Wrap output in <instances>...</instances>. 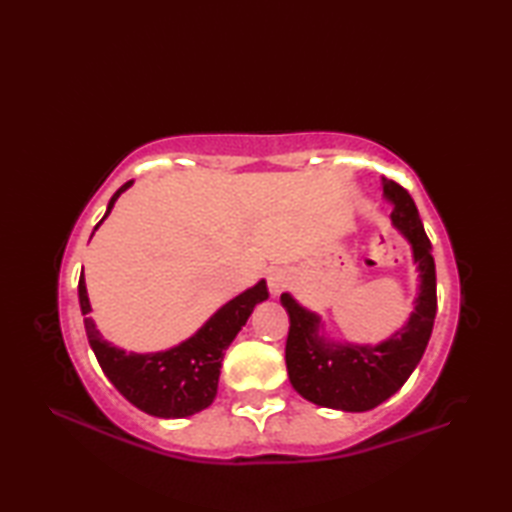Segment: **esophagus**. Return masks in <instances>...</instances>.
I'll return each mask as SVG.
<instances>
[{
	"mask_svg": "<svg viewBox=\"0 0 512 512\" xmlns=\"http://www.w3.org/2000/svg\"><path fill=\"white\" fill-rule=\"evenodd\" d=\"M290 281H292V277H290V273H288L286 268L270 270V273H268V290H270V295H273V297L281 295V292H284L290 286Z\"/></svg>",
	"mask_w": 512,
	"mask_h": 512,
	"instance_id": "obj_1",
	"label": "esophagus"
}]
</instances>
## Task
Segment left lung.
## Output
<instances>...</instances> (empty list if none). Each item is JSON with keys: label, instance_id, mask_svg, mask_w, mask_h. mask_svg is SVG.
<instances>
[{"label": "left lung", "instance_id": "left-lung-1", "mask_svg": "<svg viewBox=\"0 0 512 512\" xmlns=\"http://www.w3.org/2000/svg\"><path fill=\"white\" fill-rule=\"evenodd\" d=\"M385 198L394 204L391 220L413 248V262L420 270V295L416 312L405 328L380 345H328L319 336V317L301 308L290 295H281L288 310L290 330L286 341V367L290 383L314 405L367 411L378 407L407 383L427 350L436 321V264L431 242L424 233L416 202L398 182H385Z\"/></svg>", "mask_w": 512, "mask_h": 512}]
</instances>
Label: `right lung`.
<instances>
[{
    "label": "right lung",
    "instance_id": "1",
    "mask_svg": "<svg viewBox=\"0 0 512 512\" xmlns=\"http://www.w3.org/2000/svg\"><path fill=\"white\" fill-rule=\"evenodd\" d=\"M132 182L134 180L125 182L112 195L103 220L110 215L118 195ZM264 299H268V288L262 279L257 286L242 292L217 310L189 341L171 347L167 352L127 354L101 339L94 321L88 317L92 308L83 273L79 279V303L85 317V334H88L90 347L103 374L134 407L158 418H187L211 405L217 394V378H220L224 350L242 330V325H246L253 308Z\"/></svg>",
    "mask_w": 512,
    "mask_h": 512
}]
</instances>
